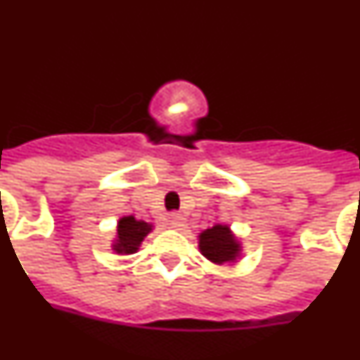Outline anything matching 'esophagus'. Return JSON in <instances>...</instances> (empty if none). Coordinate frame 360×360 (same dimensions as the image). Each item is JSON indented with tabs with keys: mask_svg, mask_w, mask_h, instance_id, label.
<instances>
[{
	"mask_svg": "<svg viewBox=\"0 0 360 360\" xmlns=\"http://www.w3.org/2000/svg\"><path fill=\"white\" fill-rule=\"evenodd\" d=\"M169 224H171V227L176 229V231H186L187 229V224H186V219H184V216L176 214V212H174V214H171Z\"/></svg>",
	"mask_w": 360,
	"mask_h": 360,
	"instance_id": "esophagus-1",
	"label": "esophagus"
}]
</instances>
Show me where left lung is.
<instances>
[{
    "instance_id": "1",
    "label": "left lung",
    "mask_w": 360,
    "mask_h": 360,
    "mask_svg": "<svg viewBox=\"0 0 360 360\" xmlns=\"http://www.w3.org/2000/svg\"><path fill=\"white\" fill-rule=\"evenodd\" d=\"M198 249L211 263H236L241 256V243L229 225H214L200 232Z\"/></svg>"
}]
</instances>
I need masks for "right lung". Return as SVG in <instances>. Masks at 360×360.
Masks as SVG:
<instances>
[{"label":"right lung","instance_id":"right-lung-1","mask_svg":"<svg viewBox=\"0 0 360 360\" xmlns=\"http://www.w3.org/2000/svg\"><path fill=\"white\" fill-rule=\"evenodd\" d=\"M153 231V225L142 219H136L135 216H122L117 224V236L111 243V249L117 254H135Z\"/></svg>","mask_w":360,"mask_h":360}]
</instances>
